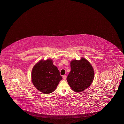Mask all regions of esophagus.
Returning a JSON list of instances; mask_svg holds the SVG:
<instances>
[{"label": "esophagus", "instance_id": "34e87169", "mask_svg": "<svg viewBox=\"0 0 124 124\" xmlns=\"http://www.w3.org/2000/svg\"><path fill=\"white\" fill-rule=\"evenodd\" d=\"M63 79H66V75H63Z\"/></svg>", "mask_w": 124, "mask_h": 124}]
</instances>
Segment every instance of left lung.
I'll list each match as a JSON object with an SVG mask.
<instances>
[{
	"mask_svg": "<svg viewBox=\"0 0 124 124\" xmlns=\"http://www.w3.org/2000/svg\"><path fill=\"white\" fill-rule=\"evenodd\" d=\"M71 71L67 78L71 89L76 92H81L91 85L93 80L94 71L90 63L82 57L80 60L70 62Z\"/></svg>",
	"mask_w": 124,
	"mask_h": 124,
	"instance_id": "obj_1",
	"label": "left lung"
}]
</instances>
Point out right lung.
<instances>
[{
    "label": "right lung",
    "instance_id": "add662e5",
    "mask_svg": "<svg viewBox=\"0 0 124 124\" xmlns=\"http://www.w3.org/2000/svg\"><path fill=\"white\" fill-rule=\"evenodd\" d=\"M62 79L59 70L51 59L41 60L33 68L31 81L37 89L43 93L53 92Z\"/></svg>",
    "mask_w": 124,
    "mask_h": 124
}]
</instances>
